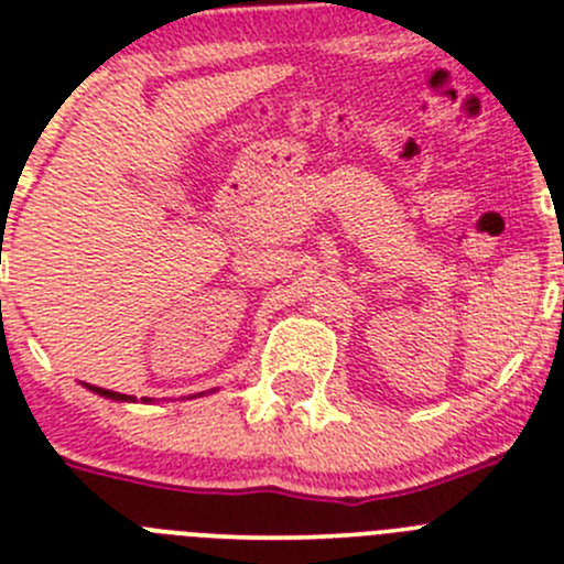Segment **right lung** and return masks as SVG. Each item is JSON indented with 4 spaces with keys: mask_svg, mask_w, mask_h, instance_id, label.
Segmentation results:
<instances>
[{
    "mask_svg": "<svg viewBox=\"0 0 564 564\" xmlns=\"http://www.w3.org/2000/svg\"><path fill=\"white\" fill-rule=\"evenodd\" d=\"M90 391L101 393V397H107V399H120V402H129V399H131V397H126V393H118V391H107V388H96V386H90Z\"/></svg>",
    "mask_w": 564,
    "mask_h": 564,
    "instance_id": "right-lung-1",
    "label": "right lung"
}]
</instances>
